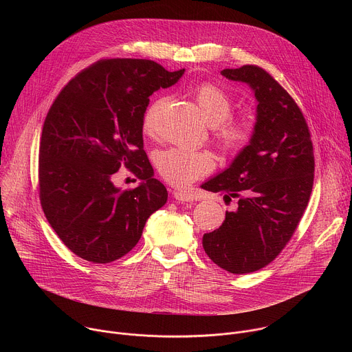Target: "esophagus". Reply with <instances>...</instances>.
<instances>
[{"mask_svg": "<svg viewBox=\"0 0 352 352\" xmlns=\"http://www.w3.org/2000/svg\"><path fill=\"white\" fill-rule=\"evenodd\" d=\"M173 196L178 200V202H193V193L189 190H182V189H174Z\"/></svg>", "mask_w": 352, "mask_h": 352, "instance_id": "esophagus-1", "label": "esophagus"}]
</instances>
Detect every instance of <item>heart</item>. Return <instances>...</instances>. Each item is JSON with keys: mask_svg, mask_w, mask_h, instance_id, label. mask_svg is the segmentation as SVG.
<instances>
[{"mask_svg": "<svg viewBox=\"0 0 352 352\" xmlns=\"http://www.w3.org/2000/svg\"><path fill=\"white\" fill-rule=\"evenodd\" d=\"M193 98L200 117L214 128V133L223 147L236 150L248 142L250 138V124L246 120L228 117L232 109V100L221 87L210 82L200 83L193 90ZM163 103L164 98L155 100L143 116L142 128L148 136L156 135V116ZM156 166L166 181L177 186H185L209 173L213 167V160L206 152L171 147L157 155Z\"/></svg>", "mask_w": 352, "mask_h": 352, "instance_id": "obj_1", "label": "heart"}]
</instances>
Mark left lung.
Wrapping results in <instances>:
<instances>
[{
	"mask_svg": "<svg viewBox=\"0 0 352 352\" xmlns=\"http://www.w3.org/2000/svg\"><path fill=\"white\" fill-rule=\"evenodd\" d=\"M221 75L254 91L256 121L231 164L202 184L224 199H238L236 209L226 212L224 223L202 243L217 266L245 274L267 266L292 236L309 202L315 157L302 113L265 69L243 65Z\"/></svg>",
	"mask_w": 352,
	"mask_h": 352,
	"instance_id": "8db88e82",
	"label": "left lung"
}]
</instances>
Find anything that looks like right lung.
I'll use <instances>...</instances> for the list:
<instances>
[{"instance_id":"obj_1","label":"right lung","mask_w":352,"mask_h":352,"mask_svg":"<svg viewBox=\"0 0 352 352\" xmlns=\"http://www.w3.org/2000/svg\"><path fill=\"white\" fill-rule=\"evenodd\" d=\"M184 72L150 60H103L76 75L50 109L38 152L40 202L50 226L79 258H122L147 219L166 205L167 189L143 150L142 122L148 97ZM124 164L142 179L131 191L112 182Z\"/></svg>"}]
</instances>
